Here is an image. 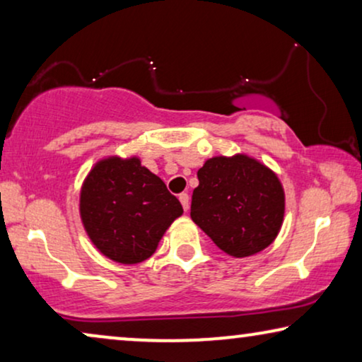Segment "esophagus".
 I'll list each match as a JSON object with an SVG mask.
<instances>
[{"label": "esophagus", "instance_id": "34e87169", "mask_svg": "<svg viewBox=\"0 0 362 362\" xmlns=\"http://www.w3.org/2000/svg\"><path fill=\"white\" fill-rule=\"evenodd\" d=\"M180 201H181V204H182V209L189 211V196H187L186 192H182V194H180Z\"/></svg>", "mask_w": 362, "mask_h": 362}]
</instances>
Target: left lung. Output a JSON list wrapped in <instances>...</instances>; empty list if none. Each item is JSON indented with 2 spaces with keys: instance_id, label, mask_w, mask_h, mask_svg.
<instances>
[{
  "instance_id": "obj_1",
  "label": "left lung",
  "mask_w": 362,
  "mask_h": 362,
  "mask_svg": "<svg viewBox=\"0 0 362 362\" xmlns=\"http://www.w3.org/2000/svg\"><path fill=\"white\" fill-rule=\"evenodd\" d=\"M191 219L235 259L254 255L279 235L284 186L270 168L247 155L214 156L197 171Z\"/></svg>"
}]
</instances>
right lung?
I'll return each instance as SVG.
<instances>
[{
  "label": "right lung",
  "instance_id": "add662e5",
  "mask_svg": "<svg viewBox=\"0 0 362 362\" xmlns=\"http://www.w3.org/2000/svg\"><path fill=\"white\" fill-rule=\"evenodd\" d=\"M78 211L98 252L135 265L155 254L182 206L160 177L141 166L140 158L108 156L83 180Z\"/></svg>",
  "mask_w": 362,
  "mask_h": 362
}]
</instances>
